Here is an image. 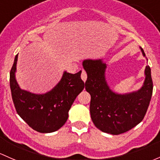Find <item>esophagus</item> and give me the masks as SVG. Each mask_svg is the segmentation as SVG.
Returning <instances> with one entry per match:
<instances>
[{
  "label": "esophagus",
  "mask_w": 160,
  "mask_h": 160,
  "mask_svg": "<svg viewBox=\"0 0 160 160\" xmlns=\"http://www.w3.org/2000/svg\"><path fill=\"white\" fill-rule=\"evenodd\" d=\"M87 78V72L85 71L84 70H82V73H81V79L83 80V81L86 82Z\"/></svg>",
  "instance_id": "34e87169"
}]
</instances>
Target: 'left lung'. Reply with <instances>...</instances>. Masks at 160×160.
<instances>
[{"label":"left lung","instance_id":"1","mask_svg":"<svg viewBox=\"0 0 160 160\" xmlns=\"http://www.w3.org/2000/svg\"><path fill=\"white\" fill-rule=\"evenodd\" d=\"M146 57L143 50L140 48ZM87 74L85 89L91 96L90 111L94 125L102 132L119 135L139 124L146 115L152 94V80L149 66L145 69V80L137 91L115 93L107 83V63L99 60H84Z\"/></svg>","mask_w":160,"mask_h":160}]
</instances>
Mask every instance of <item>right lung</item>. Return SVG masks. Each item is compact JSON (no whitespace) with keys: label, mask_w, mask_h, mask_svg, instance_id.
I'll use <instances>...</instances> for the list:
<instances>
[{"label":"right lung","mask_w":160,"mask_h":160,"mask_svg":"<svg viewBox=\"0 0 160 160\" xmlns=\"http://www.w3.org/2000/svg\"><path fill=\"white\" fill-rule=\"evenodd\" d=\"M17 54L10 72V87L15 109L30 127L43 133L61 128L68 119V112L76 97L83 90L81 70L75 74L63 72L60 82L49 92L32 93L21 90L15 78Z\"/></svg>","instance_id":"add662e5"}]
</instances>
